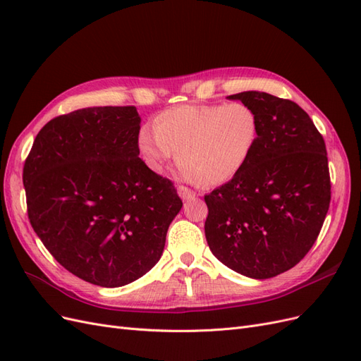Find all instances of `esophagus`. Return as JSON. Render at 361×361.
I'll use <instances>...</instances> for the list:
<instances>
[{
    "label": "esophagus",
    "mask_w": 361,
    "mask_h": 361,
    "mask_svg": "<svg viewBox=\"0 0 361 361\" xmlns=\"http://www.w3.org/2000/svg\"><path fill=\"white\" fill-rule=\"evenodd\" d=\"M178 194L182 200H190V199L195 197V192L188 190L187 187H178Z\"/></svg>",
    "instance_id": "1"
}]
</instances>
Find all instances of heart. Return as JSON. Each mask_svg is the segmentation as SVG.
<instances>
[{
	"label": "heart",
	"instance_id": "1",
	"mask_svg": "<svg viewBox=\"0 0 361 361\" xmlns=\"http://www.w3.org/2000/svg\"><path fill=\"white\" fill-rule=\"evenodd\" d=\"M141 128L140 155L154 173H162L178 152L180 176L192 183L221 185L241 171L256 149L259 118L244 102L179 105Z\"/></svg>",
	"mask_w": 361,
	"mask_h": 361
}]
</instances>
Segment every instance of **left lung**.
<instances>
[{
    "mask_svg": "<svg viewBox=\"0 0 361 361\" xmlns=\"http://www.w3.org/2000/svg\"><path fill=\"white\" fill-rule=\"evenodd\" d=\"M253 108L259 140L247 166L204 195L214 256L250 279H271L309 253L329 212L324 138L300 105L265 92L228 96Z\"/></svg>",
    "mask_w": 361,
    "mask_h": 361,
    "instance_id": "obj_1",
    "label": "left lung"
}]
</instances>
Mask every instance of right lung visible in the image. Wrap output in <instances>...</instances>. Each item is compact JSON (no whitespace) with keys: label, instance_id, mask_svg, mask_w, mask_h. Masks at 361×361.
<instances>
[{"label":"right lung","instance_id":"obj_1","mask_svg":"<svg viewBox=\"0 0 361 361\" xmlns=\"http://www.w3.org/2000/svg\"><path fill=\"white\" fill-rule=\"evenodd\" d=\"M135 106H92L43 126L24 164L30 223L61 267L118 288L159 260L182 207L141 159Z\"/></svg>","mask_w":361,"mask_h":361}]
</instances>
